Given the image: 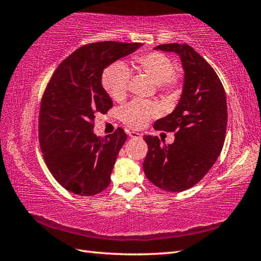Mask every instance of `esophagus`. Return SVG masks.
Segmentation results:
<instances>
[{
	"label": "esophagus",
	"mask_w": 261,
	"mask_h": 261,
	"mask_svg": "<svg viewBox=\"0 0 261 261\" xmlns=\"http://www.w3.org/2000/svg\"><path fill=\"white\" fill-rule=\"evenodd\" d=\"M129 136L131 137V138H134V139H141V135L139 134V132H135V131H131V132H129Z\"/></svg>",
	"instance_id": "34e87169"
}]
</instances>
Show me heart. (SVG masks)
<instances>
[{
    "label": "heart",
    "instance_id": "obj_1",
    "mask_svg": "<svg viewBox=\"0 0 261 261\" xmlns=\"http://www.w3.org/2000/svg\"><path fill=\"white\" fill-rule=\"evenodd\" d=\"M135 67L140 73L156 83L159 92L168 97H175L180 92L181 77L174 70V63L167 55L159 51L136 55L134 57ZM131 71L122 62H115L104 69L102 75V85L104 90L116 102H121L126 97ZM159 113L157 103L151 101H134L122 110V120L126 125L134 129H141L148 124Z\"/></svg>",
    "mask_w": 261,
    "mask_h": 261
}]
</instances>
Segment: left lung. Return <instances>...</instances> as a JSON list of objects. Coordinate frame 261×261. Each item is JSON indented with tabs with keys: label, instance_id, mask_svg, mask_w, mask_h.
Here are the masks:
<instances>
[{
	"label": "left lung",
	"instance_id": "1",
	"mask_svg": "<svg viewBox=\"0 0 261 261\" xmlns=\"http://www.w3.org/2000/svg\"><path fill=\"white\" fill-rule=\"evenodd\" d=\"M156 50L178 55L184 87L176 109L154 122L156 130L176 132L171 145L145 136L148 153L143 162L147 178L167 192L196 185L218 159L225 140L228 108L222 83L215 70L187 43H165Z\"/></svg>",
	"mask_w": 261,
	"mask_h": 261
}]
</instances>
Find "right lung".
I'll return each mask as SVG.
<instances>
[{
  "label": "right lung",
  "instance_id": "right-lung-1",
  "mask_svg": "<svg viewBox=\"0 0 261 261\" xmlns=\"http://www.w3.org/2000/svg\"><path fill=\"white\" fill-rule=\"evenodd\" d=\"M140 42L101 41L82 46L63 60L43 93L39 143L47 167L65 190L92 196L110 185L111 173L126 135H94V120L113 107L102 74L115 60L136 51Z\"/></svg>",
  "mask_w": 261,
  "mask_h": 261
}]
</instances>
